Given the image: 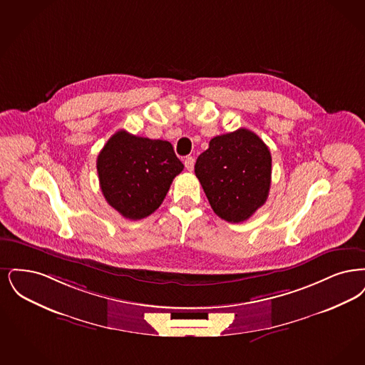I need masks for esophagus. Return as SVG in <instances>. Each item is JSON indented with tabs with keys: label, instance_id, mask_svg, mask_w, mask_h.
<instances>
[{
	"label": "esophagus",
	"instance_id": "1",
	"mask_svg": "<svg viewBox=\"0 0 365 365\" xmlns=\"http://www.w3.org/2000/svg\"><path fill=\"white\" fill-rule=\"evenodd\" d=\"M184 165H185L187 170L192 172V170H193V166H195V159L192 158V157H187L185 160H184Z\"/></svg>",
	"mask_w": 365,
	"mask_h": 365
}]
</instances>
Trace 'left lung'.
<instances>
[{
	"instance_id": "obj_1",
	"label": "left lung",
	"mask_w": 365,
	"mask_h": 365,
	"mask_svg": "<svg viewBox=\"0 0 365 365\" xmlns=\"http://www.w3.org/2000/svg\"><path fill=\"white\" fill-rule=\"evenodd\" d=\"M195 175L220 218L230 223L244 222L269 197V147L245 128L215 136L196 159Z\"/></svg>"
}]
</instances>
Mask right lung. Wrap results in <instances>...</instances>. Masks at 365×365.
<instances>
[{"mask_svg":"<svg viewBox=\"0 0 365 365\" xmlns=\"http://www.w3.org/2000/svg\"><path fill=\"white\" fill-rule=\"evenodd\" d=\"M182 169L170 143L135 136L124 129L111 136L96 159L106 202L132 221L151 215L162 205Z\"/></svg>","mask_w":365,"mask_h":365,"instance_id":"right-lung-1","label":"right lung"}]
</instances>
